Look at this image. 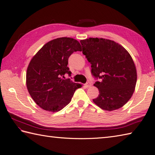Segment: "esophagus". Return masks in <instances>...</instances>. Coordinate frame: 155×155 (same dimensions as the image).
<instances>
[{"label":"esophagus","instance_id":"esophagus-1","mask_svg":"<svg viewBox=\"0 0 155 155\" xmlns=\"http://www.w3.org/2000/svg\"><path fill=\"white\" fill-rule=\"evenodd\" d=\"M91 86H92V83H90V82H88V83H87L85 84V87H87V88L91 87Z\"/></svg>","mask_w":155,"mask_h":155}]
</instances>
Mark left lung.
<instances>
[{"label":"left lung","mask_w":155,"mask_h":155,"mask_svg":"<svg viewBox=\"0 0 155 155\" xmlns=\"http://www.w3.org/2000/svg\"><path fill=\"white\" fill-rule=\"evenodd\" d=\"M80 43L83 54L91 64L92 75L101 79L94 84L99 91L94 103L109 111L122 107L133 96L137 81L132 57L114 41L90 37Z\"/></svg>","instance_id":"8db88e82"}]
</instances>
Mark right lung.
Masks as SVG:
<instances>
[{
	"label": "right lung",
	"instance_id": "1",
	"mask_svg": "<svg viewBox=\"0 0 155 155\" xmlns=\"http://www.w3.org/2000/svg\"><path fill=\"white\" fill-rule=\"evenodd\" d=\"M81 50L77 40L60 37L46 43L32 58L27 68L26 87L37 105L46 111L58 112L69 104L82 85L62 77L71 74L67 67L70 55Z\"/></svg>",
	"mask_w": 155,
	"mask_h": 155
}]
</instances>
